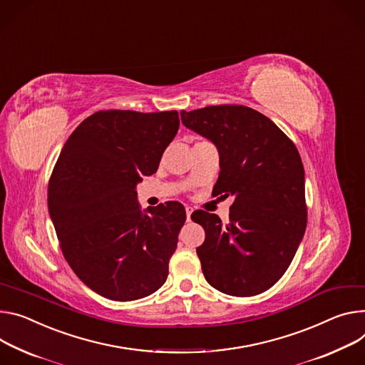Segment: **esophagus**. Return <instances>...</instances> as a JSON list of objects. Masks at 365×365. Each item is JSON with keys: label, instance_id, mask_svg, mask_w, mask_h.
Wrapping results in <instances>:
<instances>
[{"label": "esophagus", "instance_id": "1", "mask_svg": "<svg viewBox=\"0 0 365 365\" xmlns=\"http://www.w3.org/2000/svg\"><path fill=\"white\" fill-rule=\"evenodd\" d=\"M185 210H186V217H187V221H189V220H190V215H192V212H193V208H192V207H186Z\"/></svg>", "mask_w": 365, "mask_h": 365}]
</instances>
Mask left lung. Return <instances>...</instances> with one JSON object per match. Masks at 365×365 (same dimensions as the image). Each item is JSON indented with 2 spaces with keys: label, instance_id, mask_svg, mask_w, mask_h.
Wrapping results in <instances>:
<instances>
[{
  "label": "left lung",
  "instance_id": "left-lung-1",
  "mask_svg": "<svg viewBox=\"0 0 365 365\" xmlns=\"http://www.w3.org/2000/svg\"><path fill=\"white\" fill-rule=\"evenodd\" d=\"M180 118L218 150L214 192L235 196L227 225L215 214H192L205 230L196 249L205 279L235 297L269 289L288 269L307 225L300 154L269 118L247 106L182 110Z\"/></svg>",
  "mask_w": 365,
  "mask_h": 365
}]
</instances>
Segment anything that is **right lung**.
Listing matches in <instances>:
<instances>
[{
  "label": "right lung",
  "instance_id": "1",
  "mask_svg": "<svg viewBox=\"0 0 365 365\" xmlns=\"http://www.w3.org/2000/svg\"><path fill=\"white\" fill-rule=\"evenodd\" d=\"M176 110H101L63 144L48 208L71 269L94 292L132 302L168 279L186 212L169 201L141 210L137 185L157 172L179 129Z\"/></svg>",
  "mask_w": 365,
  "mask_h": 365
}]
</instances>
